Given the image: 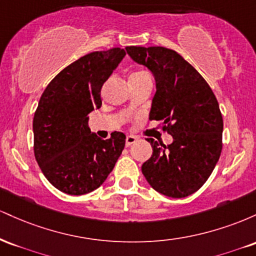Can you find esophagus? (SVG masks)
<instances>
[{
  "label": "esophagus",
  "instance_id": "1",
  "mask_svg": "<svg viewBox=\"0 0 256 256\" xmlns=\"http://www.w3.org/2000/svg\"><path fill=\"white\" fill-rule=\"evenodd\" d=\"M136 140H137V138L134 137V136H128L126 137V140H125V146H132L134 144V143H136Z\"/></svg>",
  "mask_w": 256,
  "mask_h": 256
}]
</instances>
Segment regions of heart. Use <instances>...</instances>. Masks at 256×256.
<instances>
[{"label": "heart", "mask_w": 256, "mask_h": 256, "mask_svg": "<svg viewBox=\"0 0 256 256\" xmlns=\"http://www.w3.org/2000/svg\"><path fill=\"white\" fill-rule=\"evenodd\" d=\"M142 74H146L144 72H136V73H132V74L130 76V78L131 77H137V76H142Z\"/></svg>", "instance_id": "obj_1"}]
</instances>
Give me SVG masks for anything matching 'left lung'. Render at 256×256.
I'll list each match as a JSON object with an SVG mask.
<instances>
[{
    "label": "left lung",
    "instance_id": "obj_1",
    "mask_svg": "<svg viewBox=\"0 0 256 256\" xmlns=\"http://www.w3.org/2000/svg\"><path fill=\"white\" fill-rule=\"evenodd\" d=\"M134 62L152 73L156 92L149 113L173 137L165 146L152 138V155L142 173L152 189L173 198L198 192L212 174L222 148V116L216 95L177 52L164 46H126Z\"/></svg>",
    "mask_w": 256,
    "mask_h": 256
}]
</instances>
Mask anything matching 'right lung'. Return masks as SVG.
<instances>
[{
    "label": "right lung",
    "instance_id": "right-lung-1",
    "mask_svg": "<svg viewBox=\"0 0 256 256\" xmlns=\"http://www.w3.org/2000/svg\"><path fill=\"white\" fill-rule=\"evenodd\" d=\"M124 49L94 52L68 64L40 96L34 116V158L49 183L68 195H84L104 184L125 146V134L101 140L90 131V112L102 106L101 89Z\"/></svg>",
    "mask_w": 256,
    "mask_h": 256
}]
</instances>
